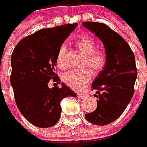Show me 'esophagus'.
<instances>
[{
  "mask_svg": "<svg viewBox=\"0 0 147 147\" xmlns=\"http://www.w3.org/2000/svg\"><path fill=\"white\" fill-rule=\"evenodd\" d=\"M77 97H78V98H80V99H83V98H85V97H86V95H85V94H77Z\"/></svg>",
  "mask_w": 147,
  "mask_h": 147,
  "instance_id": "34e87169",
  "label": "esophagus"
}]
</instances>
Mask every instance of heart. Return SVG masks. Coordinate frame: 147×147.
I'll list each match as a JSON object with an SVG mask.
<instances>
[{"label": "heart", "instance_id": "obj_1", "mask_svg": "<svg viewBox=\"0 0 147 147\" xmlns=\"http://www.w3.org/2000/svg\"><path fill=\"white\" fill-rule=\"evenodd\" d=\"M76 47L78 51L85 57L84 65L88 67L94 73L101 71L106 62L105 55L100 51H96V43L89 36H82L76 42ZM67 49L65 45H62L57 54V65L59 68L65 66V59ZM62 79L65 84L75 90H80L91 79V74L88 70L75 71L71 70L63 74Z\"/></svg>", "mask_w": 147, "mask_h": 147}]
</instances>
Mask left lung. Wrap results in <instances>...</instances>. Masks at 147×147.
<instances>
[{
	"mask_svg": "<svg viewBox=\"0 0 147 147\" xmlns=\"http://www.w3.org/2000/svg\"><path fill=\"white\" fill-rule=\"evenodd\" d=\"M82 25L102 42L105 50V65L92 84L97 108L85 115L89 123L103 126L117 120L132 99L137 78L135 58L127 42L106 24L84 22Z\"/></svg>",
	"mask_w": 147,
	"mask_h": 147,
	"instance_id": "obj_1",
	"label": "left lung"
}]
</instances>
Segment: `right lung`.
<instances>
[{
    "mask_svg": "<svg viewBox=\"0 0 147 147\" xmlns=\"http://www.w3.org/2000/svg\"><path fill=\"white\" fill-rule=\"evenodd\" d=\"M69 24L42 29L22 39L12 53L10 77L17 106L24 118L39 128L55 125L60 118V101L76 94L65 83L61 88L48 87L59 82L55 74L57 54L65 39L76 28Z\"/></svg>",
    "mask_w": 147,
    "mask_h": 147,
    "instance_id": "add662e5",
    "label": "right lung"
}]
</instances>
